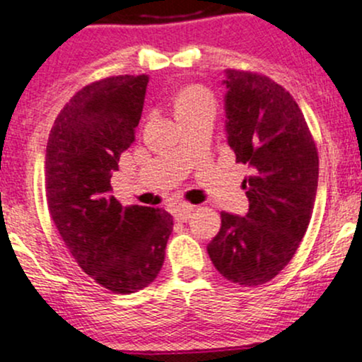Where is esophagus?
I'll list each match as a JSON object with an SVG mask.
<instances>
[{
    "mask_svg": "<svg viewBox=\"0 0 362 362\" xmlns=\"http://www.w3.org/2000/svg\"><path fill=\"white\" fill-rule=\"evenodd\" d=\"M170 213L173 214V218L178 219V221H187L189 219L190 213L194 211V206L189 204V202H173V204H170Z\"/></svg>",
    "mask_w": 362,
    "mask_h": 362,
    "instance_id": "1",
    "label": "esophagus"
}]
</instances>
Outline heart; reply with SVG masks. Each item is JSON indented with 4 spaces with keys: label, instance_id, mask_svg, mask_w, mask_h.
Wrapping results in <instances>:
<instances>
[{
    "label": "heart",
    "instance_id": "b5f03b06",
    "mask_svg": "<svg viewBox=\"0 0 362 362\" xmlns=\"http://www.w3.org/2000/svg\"><path fill=\"white\" fill-rule=\"evenodd\" d=\"M201 110H216L214 97L206 88H202V86H189V88H184L177 95L175 114L178 119Z\"/></svg>",
    "mask_w": 362,
    "mask_h": 362
}]
</instances>
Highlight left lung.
I'll use <instances>...</instances> for the list:
<instances>
[{
	"instance_id": "obj_1",
	"label": "left lung",
	"mask_w": 362,
	"mask_h": 362,
	"mask_svg": "<svg viewBox=\"0 0 362 362\" xmlns=\"http://www.w3.org/2000/svg\"><path fill=\"white\" fill-rule=\"evenodd\" d=\"M226 134L243 180L248 213H221V230L207 245L214 267L242 286L265 284L300 247L313 213L318 151L305 115L271 78L226 69Z\"/></svg>"
}]
</instances>
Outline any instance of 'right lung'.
Returning <instances> with one entry per match:
<instances>
[{
    "instance_id": "add662e5",
    "label": "right lung",
    "mask_w": 362,
    "mask_h": 362,
    "mask_svg": "<svg viewBox=\"0 0 362 362\" xmlns=\"http://www.w3.org/2000/svg\"><path fill=\"white\" fill-rule=\"evenodd\" d=\"M148 81V74H122L86 85L54 120L45 149V197L62 242L83 272L117 294L156 279L173 230L165 209L124 207L110 194Z\"/></svg>"
}]
</instances>
